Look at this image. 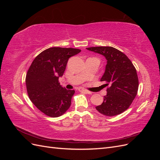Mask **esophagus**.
<instances>
[{"instance_id": "esophagus-1", "label": "esophagus", "mask_w": 160, "mask_h": 160, "mask_svg": "<svg viewBox=\"0 0 160 160\" xmlns=\"http://www.w3.org/2000/svg\"><path fill=\"white\" fill-rule=\"evenodd\" d=\"M78 91H80V92H83V93H88V94H91V91H88V90H87V89H83V88H79V89H78Z\"/></svg>"}]
</instances>
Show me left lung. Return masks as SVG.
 I'll return each mask as SVG.
<instances>
[{
    "mask_svg": "<svg viewBox=\"0 0 160 160\" xmlns=\"http://www.w3.org/2000/svg\"><path fill=\"white\" fill-rule=\"evenodd\" d=\"M87 49L103 55L107 65L101 81L106 83L108 93L102 104L95 107L106 116H115L127 110L137 95L139 86L136 69L123 52L112 47H93Z\"/></svg>",
    "mask_w": 160,
    "mask_h": 160,
    "instance_id": "8db88e82",
    "label": "left lung"
}]
</instances>
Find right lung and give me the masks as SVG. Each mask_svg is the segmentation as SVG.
I'll list each match as a JSON object with an SVG mask.
<instances>
[{"instance_id": "add662e5", "label": "right lung", "mask_w": 160, "mask_h": 160, "mask_svg": "<svg viewBox=\"0 0 160 160\" xmlns=\"http://www.w3.org/2000/svg\"><path fill=\"white\" fill-rule=\"evenodd\" d=\"M81 52L73 48L51 47L38 55L26 75L27 93L32 103L41 112L57 118L70 108L74 90H67L60 85L69 59Z\"/></svg>"}]
</instances>
